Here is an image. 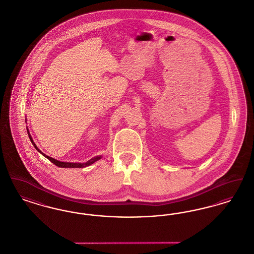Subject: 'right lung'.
I'll return each mask as SVG.
<instances>
[{
    "mask_svg": "<svg viewBox=\"0 0 254 254\" xmlns=\"http://www.w3.org/2000/svg\"><path fill=\"white\" fill-rule=\"evenodd\" d=\"M27 133H28V137H29V139H30L32 145H34V147L36 148L37 150H38L40 153H42L45 157L48 158L50 162H52L54 165H56V166L59 167V168H85V167H87V166H90L91 164H93L94 162H96V161H98V160L101 158L97 156V157L92 158V159H90L89 161H87L86 163H83V164H81V163H66V162H60V161H58V160H56V159H53V158L49 157L48 155L44 154V153L37 147L36 145L34 144V142H33V140H32V138H31L29 132L27 131Z\"/></svg>",
    "mask_w": 254,
    "mask_h": 254,
    "instance_id": "1",
    "label": "right lung"
}]
</instances>
